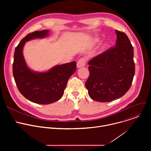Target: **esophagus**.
Here are the masks:
<instances>
[{"instance_id": "34e87169", "label": "esophagus", "mask_w": 151, "mask_h": 151, "mask_svg": "<svg viewBox=\"0 0 151 151\" xmlns=\"http://www.w3.org/2000/svg\"><path fill=\"white\" fill-rule=\"evenodd\" d=\"M85 63H86V60L85 58L82 57V58H81L77 62V68H82V67H83L85 66Z\"/></svg>"}]
</instances>
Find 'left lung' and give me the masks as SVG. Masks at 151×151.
<instances>
[{
  "mask_svg": "<svg viewBox=\"0 0 151 151\" xmlns=\"http://www.w3.org/2000/svg\"><path fill=\"white\" fill-rule=\"evenodd\" d=\"M115 32V46L88 62L90 76L85 87L90 97L99 102H110L123 96L134 75L133 47L125 33Z\"/></svg>",
  "mask_w": 151,
  "mask_h": 151,
  "instance_id": "8db88e82",
  "label": "left lung"
}]
</instances>
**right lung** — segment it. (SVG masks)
Instances as JSON below:
<instances>
[{
  "label": "right lung",
  "instance_id": "add662e5",
  "mask_svg": "<svg viewBox=\"0 0 151 151\" xmlns=\"http://www.w3.org/2000/svg\"><path fill=\"white\" fill-rule=\"evenodd\" d=\"M48 32L44 30L26 35L15 48L14 55L13 75L19 91L29 101L40 104L60 100L69 78L76 70L75 61L55 66L45 72H35L28 68L23 54L26 42L47 37Z\"/></svg>",
  "mask_w": 151,
  "mask_h": 151
}]
</instances>
